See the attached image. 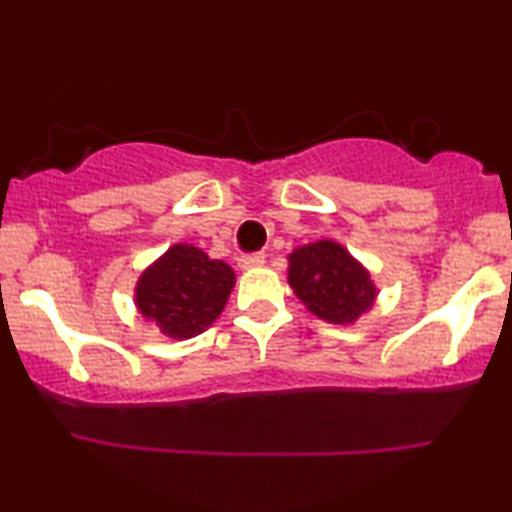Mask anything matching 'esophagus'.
Returning <instances> with one entry per match:
<instances>
[{
    "instance_id": "1",
    "label": "esophagus",
    "mask_w": 512,
    "mask_h": 512,
    "mask_svg": "<svg viewBox=\"0 0 512 512\" xmlns=\"http://www.w3.org/2000/svg\"><path fill=\"white\" fill-rule=\"evenodd\" d=\"M263 263H265V254H261V251H256V254H244V256L240 258V268H242V270L261 268Z\"/></svg>"
}]
</instances>
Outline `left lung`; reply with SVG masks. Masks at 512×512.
I'll return each instance as SVG.
<instances>
[{
    "label": "left lung",
    "mask_w": 512,
    "mask_h": 512,
    "mask_svg": "<svg viewBox=\"0 0 512 512\" xmlns=\"http://www.w3.org/2000/svg\"><path fill=\"white\" fill-rule=\"evenodd\" d=\"M289 284L307 310L331 324H352L373 305L368 270L338 242L321 240L289 256Z\"/></svg>",
    "instance_id": "left-lung-1"
}]
</instances>
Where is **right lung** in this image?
Instances as JSON below:
<instances>
[{
  "label": "right lung",
  "mask_w": 512,
  "mask_h": 512,
  "mask_svg": "<svg viewBox=\"0 0 512 512\" xmlns=\"http://www.w3.org/2000/svg\"><path fill=\"white\" fill-rule=\"evenodd\" d=\"M235 272L193 244H174L137 282V307L170 338L186 340L219 317Z\"/></svg>",
  "instance_id": "add662e5"
}]
</instances>
